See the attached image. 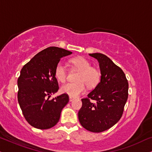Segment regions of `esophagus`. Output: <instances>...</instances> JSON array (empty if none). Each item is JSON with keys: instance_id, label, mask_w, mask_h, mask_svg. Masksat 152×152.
Listing matches in <instances>:
<instances>
[{"instance_id": "obj_1", "label": "esophagus", "mask_w": 152, "mask_h": 152, "mask_svg": "<svg viewBox=\"0 0 152 152\" xmlns=\"http://www.w3.org/2000/svg\"><path fill=\"white\" fill-rule=\"evenodd\" d=\"M73 100H74V98H73V97H69V101H70V102H72Z\"/></svg>"}]
</instances>
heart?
I'll list each match as a JSON object with an SVG mask.
<instances>
[{
    "instance_id": "b5f03b06",
    "label": "heart",
    "mask_w": 152,
    "mask_h": 152,
    "mask_svg": "<svg viewBox=\"0 0 152 152\" xmlns=\"http://www.w3.org/2000/svg\"><path fill=\"white\" fill-rule=\"evenodd\" d=\"M71 63L79 70L76 77V82L65 84L61 87L62 93L66 94L71 97H77L85 91L86 85L88 87L93 88L98 85L101 78V73L83 57H77L71 59ZM56 79L61 82H64L67 77L66 67L62 63H58L55 69Z\"/></svg>"
}]
</instances>
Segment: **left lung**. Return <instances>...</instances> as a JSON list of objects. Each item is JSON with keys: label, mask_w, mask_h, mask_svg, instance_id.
Returning a JSON list of instances; mask_svg holds the SVG:
<instances>
[{"label": "left lung", "mask_w": 152, "mask_h": 152, "mask_svg": "<svg viewBox=\"0 0 152 152\" xmlns=\"http://www.w3.org/2000/svg\"><path fill=\"white\" fill-rule=\"evenodd\" d=\"M89 55L98 61L102 75L96 87L82 99L78 118L86 130L101 132L121 119L128 100V82L121 67L107 56L99 53Z\"/></svg>", "instance_id": "1"}]
</instances>
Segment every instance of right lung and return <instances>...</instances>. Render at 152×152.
<instances>
[{"mask_svg": "<svg viewBox=\"0 0 152 152\" xmlns=\"http://www.w3.org/2000/svg\"><path fill=\"white\" fill-rule=\"evenodd\" d=\"M72 54L51 46L34 56L20 71L18 80V100L24 118L34 128L46 130L59 121L61 110L69 102L66 94L51 100L58 90L55 69L63 57Z\"/></svg>", "mask_w": 152, "mask_h": 152, "instance_id": "add662e5", "label": "right lung"}]
</instances>
